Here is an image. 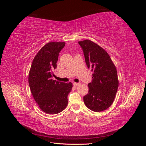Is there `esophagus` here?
Masks as SVG:
<instances>
[{"instance_id": "esophagus-1", "label": "esophagus", "mask_w": 146, "mask_h": 146, "mask_svg": "<svg viewBox=\"0 0 146 146\" xmlns=\"http://www.w3.org/2000/svg\"><path fill=\"white\" fill-rule=\"evenodd\" d=\"M73 85H74L75 86H77L78 85H80V83H76V82H74V83H73Z\"/></svg>"}]
</instances>
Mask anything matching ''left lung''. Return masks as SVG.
I'll use <instances>...</instances> for the list:
<instances>
[{"mask_svg": "<svg viewBox=\"0 0 146 146\" xmlns=\"http://www.w3.org/2000/svg\"><path fill=\"white\" fill-rule=\"evenodd\" d=\"M85 56L86 64L92 71L89 91L83 97L85 105L93 111L108 108L115 98L119 81L116 66L108 53L89 39L78 41Z\"/></svg>", "mask_w": 146, "mask_h": 146, "instance_id": "8db88e82", "label": "left lung"}]
</instances>
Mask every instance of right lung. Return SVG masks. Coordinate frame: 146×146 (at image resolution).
<instances>
[{
	"mask_svg": "<svg viewBox=\"0 0 146 146\" xmlns=\"http://www.w3.org/2000/svg\"><path fill=\"white\" fill-rule=\"evenodd\" d=\"M64 46V42L47 43L35 56L30 69L29 83L32 96L39 107L47 114H57L64 110L72 90L71 82L52 79L59 53Z\"/></svg>",
	"mask_w": 146,
	"mask_h": 146,
	"instance_id": "1",
	"label": "right lung"
}]
</instances>
